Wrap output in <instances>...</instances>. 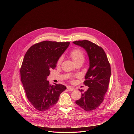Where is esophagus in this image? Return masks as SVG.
I'll list each match as a JSON object with an SVG mask.
<instances>
[{
  "label": "esophagus",
  "instance_id": "34e87169",
  "mask_svg": "<svg viewBox=\"0 0 134 134\" xmlns=\"http://www.w3.org/2000/svg\"><path fill=\"white\" fill-rule=\"evenodd\" d=\"M67 89H68L69 91H74V90H75L74 88L71 87H70V86H68V87H67Z\"/></svg>",
  "mask_w": 134,
  "mask_h": 134
}]
</instances>
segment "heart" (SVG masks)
<instances>
[{
    "instance_id": "b5f03b06",
    "label": "heart",
    "mask_w": 134,
    "mask_h": 134,
    "mask_svg": "<svg viewBox=\"0 0 134 134\" xmlns=\"http://www.w3.org/2000/svg\"><path fill=\"white\" fill-rule=\"evenodd\" d=\"M70 56L72 59L74 63H76L79 61H83L85 60V55L82 51L79 48H75L73 49L70 54ZM62 61V57H60L58 60V64H60Z\"/></svg>"
}]
</instances>
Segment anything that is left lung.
<instances>
[{
    "label": "left lung",
    "instance_id": "8db88e82",
    "mask_svg": "<svg viewBox=\"0 0 134 134\" xmlns=\"http://www.w3.org/2000/svg\"><path fill=\"white\" fill-rule=\"evenodd\" d=\"M73 43L83 47L89 58V68L83 82L89 88L86 92L79 90L81 96L76 104L85 111H91L104 100L111 76L110 65L104 49L95 43L86 40Z\"/></svg>",
    "mask_w": 134,
    "mask_h": 134
}]
</instances>
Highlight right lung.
I'll list each match as a JSON object with an SVG mask.
<instances>
[{"mask_svg":"<svg viewBox=\"0 0 134 134\" xmlns=\"http://www.w3.org/2000/svg\"><path fill=\"white\" fill-rule=\"evenodd\" d=\"M69 45V42H41L31 46L24 56L20 69L21 81L27 98L39 111H46L55 106L66 89L61 84L52 86L47 78Z\"/></svg>","mask_w":134,"mask_h":134,"instance_id":"1","label":"right lung"}]
</instances>
